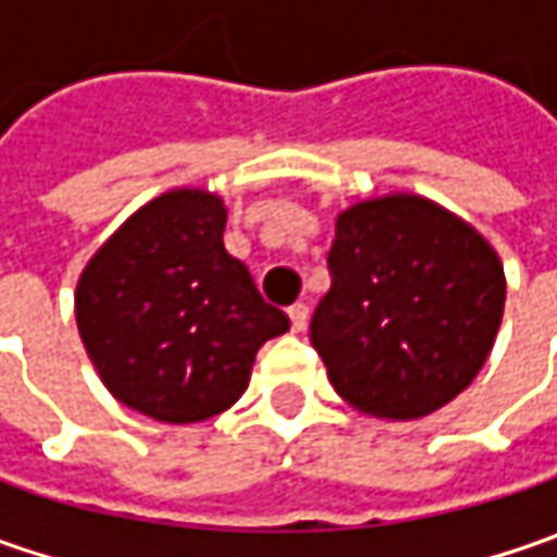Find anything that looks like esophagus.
<instances>
[{"label":"esophagus","mask_w":557,"mask_h":557,"mask_svg":"<svg viewBox=\"0 0 557 557\" xmlns=\"http://www.w3.org/2000/svg\"><path fill=\"white\" fill-rule=\"evenodd\" d=\"M288 315L290 329H294V332H304V329H307V319H310V307H307V304H294V307H288Z\"/></svg>","instance_id":"34e87169"}]
</instances>
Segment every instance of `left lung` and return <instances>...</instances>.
<instances>
[{
  "instance_id": "1",
  "label": "left lung",
  "mask_w": 557,
  "mask_h": 557,
  "mask_svg": "<svg viewBox=\"0 0 557 557\" xmlns=\"http://www.w3.org/2000/svg\"><path fill=\"white\" fill-rule=\"evenodd\" d=\"M329 275L310 341L334 391L359 412L428 416L459 396L493 350L503 263L437 203L391 195L344 210Z\"/></svg>"
}]
</instances>
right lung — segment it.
I'll list each match as a JSON object with an SVG mask.
<instances>
[{
    "label": "right lung",
    "instance_id": "1",
    "mask_svg": "<svg viewBox=\"0 0 557 557\" xmlns=\"http://www.w3.org/2000/svg\"><path fill=\"white\" fill-rule=\"evenodd\" d=\"M225 207L207 191L145 203L89 260L76 325L104 387L166 424L220 416L245 394L269 337L290 329L223 245Z\"/></svg>",
    "mask_w": 557,
    "mask_h": 557
}]
</instances>
